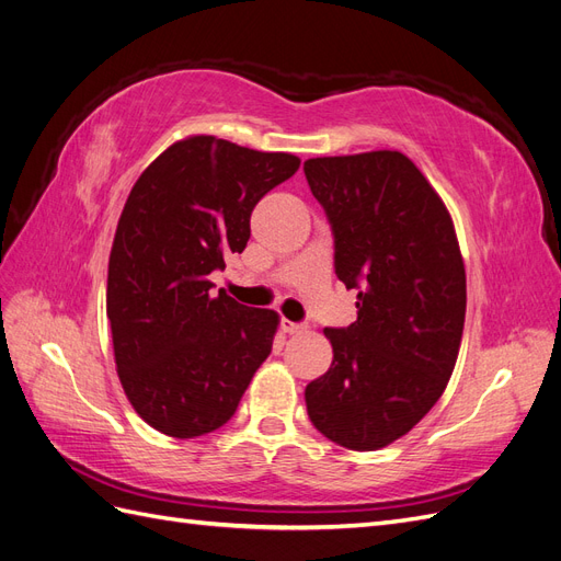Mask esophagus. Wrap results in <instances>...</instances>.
Here are the masks:
<instances>
[{
	"mask_svg": "<svg viewBox=\"0 0 561 561\" xmlns=\"http://www.w3.org/2000/svg\"><path fill=\"white\" fill-rule=\"evenodd\" d=\"M280 330H283L285 334H301V332H307V325H304V322H293V320L283 318V320H280Z\"/></svg>",
	"mask_w": 561,
	"mask_h": 561,
	"instance_id": "esophagus-1",
	"label": "esophagus"
}]
</instances>
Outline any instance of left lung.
I'll return each instance as SVG.
<instances>
[{
    "label": "left lung",
    "instance_id": "8db88e82",
    "mask_svg": "<svg viewBox=\"0 0 561 561\" xmlns=\"http://www.w3.org/2000/svg\"><path fill=\"white\" fill-rule=\"evenodd\" d=\"M334 233V271L358 320L325 328L332 367L304 390L332 443L375 451L410 433L445 393L466 320V266L451 215L400 151L304 161Z\"/></svg>",
    "mask_w": 561,
    "mask_h": 561
}]
</instances>
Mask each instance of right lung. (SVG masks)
Returning <instances> with one entry per match:
<instances>
[{"mask_svg":"<svg viewBox=\"0 0 561 561\" xmlns=\"http://www.w3.org/2000/svg\"><path fill=\"white\" fill-rule=\"evenodd\" d=\"M299 159L215 135L168 147L133 184L107 271L116 371L151 428L198 437L233 416L268 358L278 313L210 295L208 274L243 252L257 201Z\"/></svg>","mask_w":561,"mask_h":561,"instance_id":"1","label":"right lung"}]
</instances>
